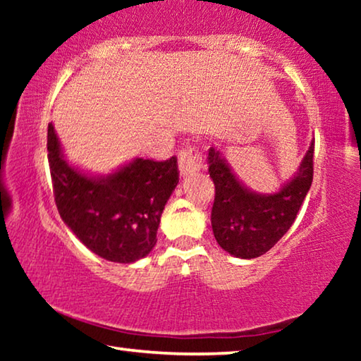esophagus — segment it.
Listing matches in <instances>:
<instances>
[{
    "mask_svg": "<svg viewBox=\"0 0 361 361\" xmlns=\"http://www.w3.org/2000/svg\"><path fill=\"white\" fill-rule=\"evenodd\" d=\"M202 167V159L195 148H183L178 152V169L181 176L192 175Z\"/></svg>",
    "mask_w": 361,
    "mask_h": 361,
    "instance_id": "esophagus-1",
    "label": "esophagus"
}]
</instances>
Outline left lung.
<instances>
[{
    "instance_id": "1",
    "label": "left lung",
    "mask_w": 361,
    "mask_h": 361,
    "mask_svg": "<svg viewBox=\"0 0 361 361\" xmlns=\"http://www.w3.org/2000/svg\"><path fill=\"white\" fill-rule=\"evenodd\" d=\"M209 173L215 183L212 228L218 245L242 259L269 252L295 223L314 178V142L298 172L277 192L248 189L232 172L226 157L209 149Z\"/></svg>"
}]
</instances>
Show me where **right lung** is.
<instances>
[{
    "mask_svg": "<svg viewBox=\"0 0 361 361\" xmlns=\"http://www.w3.org/2000/svg\"><path fill=\"white\" fill-rule=\"evenodd\" d=\"M47 152L56 205L73 234L106 261L130 264L149 255L164 207L178 185L176 157H135L108 175H90L66 161L52 122Z\"/></svg>",
    "mask_w": 361,
    "mask_h": 361,
    "instance_id": "add662e5",
    "label": "right lung"
}]
</instances>
